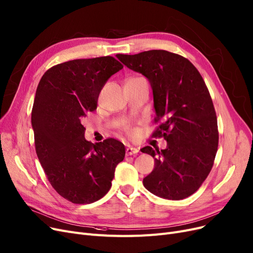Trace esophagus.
Masks as SVG:
<instances>
[{
	"instance_id": "34e87169",
	"label": "esophagus",
	"mask_w": 253,
	"mask_h": 253,
	"mask_svg": "<svg viewBox=\"0 0 253 253\" xmlns=\"http://www.w3.org/2000/svg\"><path fill=\"white\" fill-rule=\"evenodd\" d=\"M137 152H138V149L137 148H134V147H127L126 148V155L127 156L136 154Z\"/></svg>"
}]
</instances>
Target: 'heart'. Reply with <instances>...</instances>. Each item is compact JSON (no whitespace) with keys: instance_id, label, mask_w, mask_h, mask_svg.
I'll use <instances>...</instances> for the list:
<instances>
[{"instance_id":"1","label":"heart","mask_w":253,"mask_h":253,"mask_svg":"<svg viewBox=\"0 0 253 253\" xmlns=\"http://www.w3.org/2000/svg\"><path fill=\"white\" fill-rule=\"evenodd\" d=\"M138 79H143V78H142V77H133V78H131V79H129L128 81H132V80H138ZM126 130H127L128 132H132V130L130 129V128H128V127L126 128Z\"/></svg>"}]
</instances>
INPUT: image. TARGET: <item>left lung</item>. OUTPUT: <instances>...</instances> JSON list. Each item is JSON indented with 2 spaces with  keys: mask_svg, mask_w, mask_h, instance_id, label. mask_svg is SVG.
<instances>
[{
  "mask_svg": "<svg viewBox=\"0 0 253 253\" xmlns=\"http://www.w3.org/2000/svg\"><path fill=\"white\" fill-rule=\"evenodd\" d=\"M117 57L150 82L158 124L152 136L168 142L164 150L150 146L141 150L154 158L144 186L166 199L189 197L207 179L218 150L217 116L207 84L189 59L169 51Z\"/></svg>",
  "mask_w": 253,
  "mask_h": 253,
  "instance_id": "8db88e82",
  "label": "left lung"
}]
</instances>
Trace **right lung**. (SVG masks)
<instances>
[{
    "label": "right lung",
    "mask_w": 253,
    "mask_h": 253,
    "mask_svg": "<svg viewBox=\"0 0 253 253\" xmlns=\"http://www.w3.org/2000/svg\"><path fill=\"white\" fill-rule=\"evenodd\" d=\"M122 69L112 56L70 60L46 71L37 86L31 116L36 154L54 190L72 203L105 196L125 157L115 138L87 142L82 125L106 81Z\"/></svg>",
    "instance_id": "1"
}]
</instances>
